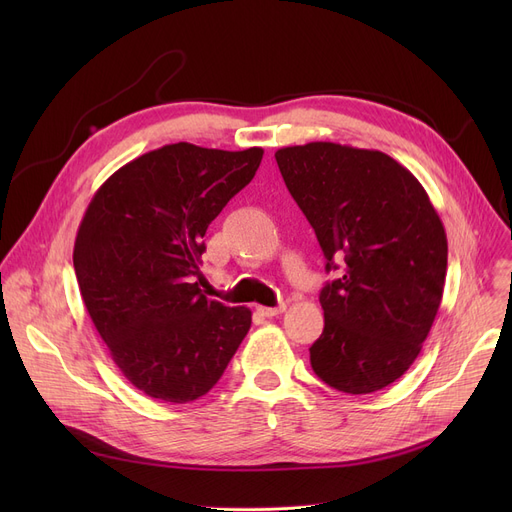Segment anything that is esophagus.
<instances>
[{"label": "esophagus", "mask_w": 512, "mask_h": 512, "mask_svg": "<svg viewBox=\"0 0 512 512\" xmlns=\"http://www.w3.org/2000/svg\"><path fill=\"white\" fill-rule=\"evenodd\" d=\"M257 311L263 315V317H276V315H282L286 311V305H278V307H257Z\"/></svg>", "instance_id": "esophagus-1"}]
</instances>
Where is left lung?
<instances>
[{
	"label": "left lung",
	"instance_id": "left-lung-1",
	"mask_svg": "<svg viewBox=\"0 0 512 512\" xmlns=\"http://www.w3.org/2000/svg\"><path fill=\"white\" fill-rule=\"evenodd\" d=\"M276 161L326 272L342 270L319 294L326 324L309 348L311 367L346 394L382 390L413 365L442 303L440 215L421 182L382 151L317 141L282 147Z\"/></svg>",
	"mask_w": 512,
	"mask_h": 512
}]
</instances>
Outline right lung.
<instances>
[{"instance_id":"right-lung-1","label":"right lung","mask_w":512,"mask_h":512,"mask_svg":"<svg viewBox=\"0 0 512 512\" xmlns=\"http://www.w3.org/2000/svg\"><path fill=\"white\" fill-rule=\"evenodd\" d=\"M263 157L191 143L149 151L107 178L74 242V272L93 326L124 378L184 405L207 394L251 328V309L201 292L203 236Z\"/></svg>"}]
</instances>
